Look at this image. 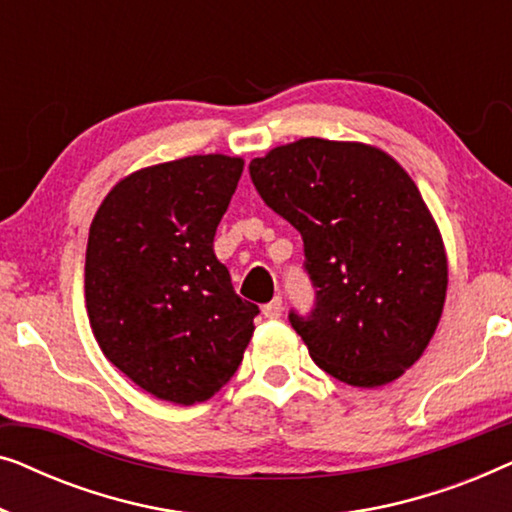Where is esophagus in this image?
Instances as JSON below:
<instances>
[{
	"instance_id": "1",
	"label": "esophagus",
	"mask_w": 512,
	"mask_h": 512,
	"mask_svg": "<svg viewBox=\"0 0 512 512\" xmlns=\"http://www.w3.org/2000/svg\"><path fill=\"white\" fill-rule=\"evenodd\" d=\"M282 310H284V305H282V298H279V296L272 298L268 305H263L265 319H277V317H282Z\"/></svg>"
}]
</instances>
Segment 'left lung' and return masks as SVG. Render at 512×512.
I'll return each instance as SVG.
<instances>
[{
  "label": "left lung",
  "mask_w": 512,
  "mask_h": 512,
  "mask_svg": "<svg viewBox=\"0 0 512 512\" xmlns=\"http://www.w3.org/2000/svg\"><path fill=\"white\" fill-rule=\"evenodd\" d=\"M272 212L303 237L314 289L289 312L312 361L352 387H382L429 345L443 312V240L408 172L366 144L307 137L249 163Z\"/></svg>",
  "instance_id": "8db88e82"
}]
</instances>
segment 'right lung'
<instances>
[{"mask_svg":"<svg viewBox=\"0 0 512 512\" xmlns=\"http://www.w3.org/2000/svg\"><path fill=\"white\" fill-rule=\"evenodd\" d=\"M244 160L188 156L139 170L97 209L86 251V307L102 352L163 401L193 405L226 387L254 333L214 254Z\"/></svg>","mask_w":512,"mask_h":512,"instance_id":"1","label":"right lung"}]
</instances>
